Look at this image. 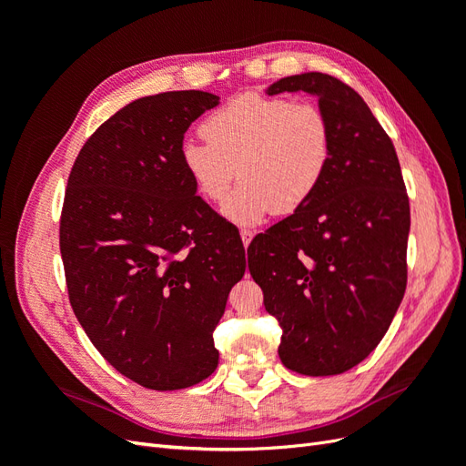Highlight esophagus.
<instances>
[{"label":"esophagus","instance_id":"34e87169","mask_svg":"<svg viewBox=\"0 0 466 466\" xmlns=\"http://www.w3.org/2000/svg\"><path fill=\"white\" fill-rule=\"evenodd\" d=\"M252 237H255V231H252V229H241V238H243V245H245V248L250 245Z\"/></svg>","mask_w":466,"mask_h":466}]
</instances>
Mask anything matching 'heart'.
Masks as SVG:
<instances>
[{
  "instance_id": "b5f03b06",
  "label": "heart",
  "mask_w": 466,
  "mask_h": 466,
  "mask_svg": "<svg viewBox=\"0 0 466 466\" xmlns=\"http://www.w3.org/2000/svg\"><path fill=\"white\" fill-rule=\"evenodd\" d=\"M206 142L180 146V163L204 200H225L237 225H257L274 211L301 209L320 188L332 161V126L319 105L247 93L202 122Z\"/></svg>"
}]
</instances>
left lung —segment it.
<instances>
[{
    "label": "left lung",
    "instance_id": "1",
    "mask_svg": "<svg viewBox=\"0 0 466 466\" xmlns=\"http://www.w3.org/2000/svg\"><path fill=\"white\" fill-rule=\"evenodd\" d=\"M305 91L332 126L329 173L301 209L248 247V270L281 327L278 354L301 375H338L383 340L406 289L410 206L397 151L363 98L309 72L266 95Z\"/></svg>",
    "mask_w": 466,
    "mask_h": 466
}]
</instances>
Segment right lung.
Segmentation results:
<instances>
[{
  "label": "right lung",
  "mask_w": 466,
  "mask_h": 466,
  "mask_svg": "<svg viewBox=\"0 0 466 466\" xmlns=\"http://www.w3.org/2000/svg\"><path fill=\"white\" fill-rule=\"evenodd\" d=\"M219 96L168 91L120 108L67 178L60 252L74 313L134 383L177 390L216 371L214 329L243 278V241L180 163L188 126Z\"/></svg>",
  "instance_id": "add662e5"
}]
</instances>
